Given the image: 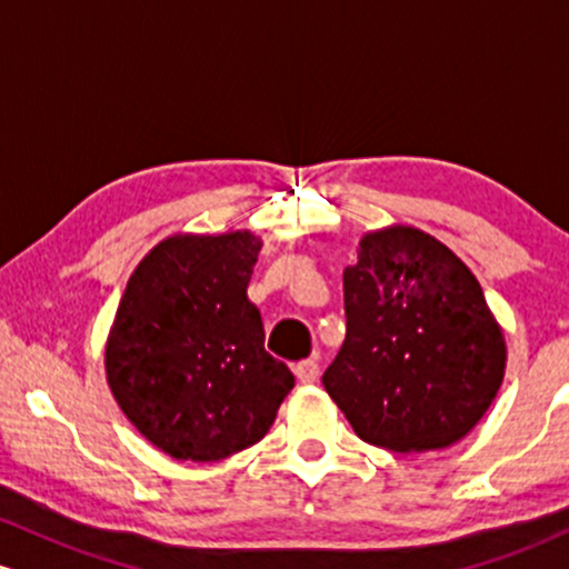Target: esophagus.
I'll return each mask as SVG.
<instances>
[{"label":"esophagus","mask_w":569,"mask_h":569,"mask_svg":"<svg viewBox=\"0 0 569 569\" xmlns=\"http://www.w3.org/2000/svg\"><path fill=\"white\" fill-rule=\"evenodd\" d=\"M296 376H298V381H301V385H315V381L319 379V366H317V360H301V362H296Z\"/></svg>","instance_id":"obj_1"}]
</instances>
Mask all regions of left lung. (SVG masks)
I'll return each mask as SVG.
<instances>
[{
  "label": "left lung",
  "instance_id": "1",
  "mask_svg": "<svg viewBox=\"0 0 569 569\" xmlns=\"http://www.w3.org/2000/svg\"><path fill=\"white\" fill-rule=\"evenodd\" d=\"M347 338L322 376L366 443L436 451L478 425L506 373V338L455 252L408 226L366 233L343 271Z\"/></svg>",
  "mask_w": 569,
  "mask_h": 569
}]
</instances>
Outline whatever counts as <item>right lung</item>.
Returning <instances> with one entry per match:
<instances>
[{"label": "right lung", "instance_id": "right-lung-1", "mask_svg": "<svg viewBox=\"0 0 569 569\" xmlns=\"http://www.w3.org/2000/svg\"><path fill=\"white\" fill-rule=\"evenodd\" d=\"M258 252L250 231L171 236L133 268L107 341V381L163 455L214 462L258 443L296 387L266 352L247 298Z\"/></svg>", "mask_w": 569, "mask_h": 569}]
</instances>
